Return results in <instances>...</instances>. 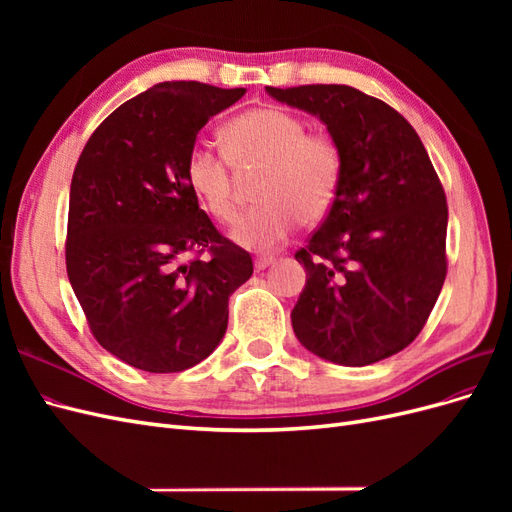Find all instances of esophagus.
I'll return each mask as SVG.
<instances>
[{
	"instance_id": "34e87169",
	"label": "esophagus",
	"mask_w": 512,
	"mask_h": 512,
	"mask_svg": "<svg viewBox=\"0 0 512 512\" xmlns=\"http://www.w3.org/2000/svg\"><path fill=\"white\" fill-rule=\"evenodd\" d=\"M273 262H275V258H273V256H258V258L254 260V267H256V271H262V269L271 267Z\"/></svg>"
}]
</instances>
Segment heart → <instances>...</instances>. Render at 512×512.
Returning a JSON list of instances; mask_svg holds the SVG:
<instances>
[{
	"label": "heart",
	"mask_w": 512,
	"mask_h": 512,
	"mask_svg": "<svg viewBox=\"0 0 512 512\" xmlns=\"http://www.w3.org/2000/svg\"><path fill=\"white\" fill-rule=\"evenodd\" d=\"M224 151L194 145L185 177L203 207L222 224L237 218L235 175L260 170V205L237 222L232 237L250 250H271L303 222L322 220L335 203L344 175V153L327 130H307L301 115L280 106H258L232 119L222 132Z\"/></svg>",
	"instance_id": "heart-1"
}]
</instances>
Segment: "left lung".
I'll return each mask as SVG.
<instances>
[{
    "instance_id": "obj_1",
    "label": "left lung",
    "mask_w": 512,
    "mask_h": 512,
    "mask_svg": "<svg viewBox=\"0 0 512 512\" xmlns=\"http://www.w3.org/2000/svg\"><path fill=\"white\" fill-rule=\"evenodd\" d=\"M320 117L344 153L327 218L294 254L307 284L292 309L299 342L363 367L410 346L446 277L448 207L440 177L393 106L348 85L267 87Z\"/></svg>"
}]
</instances>
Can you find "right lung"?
<instances>
[{
    "label": "right lung",
    "mask_w": 512,
    "mask_h": 512,
    "mask_svg": "<svg viewBox=\"0 0 512 512\" xmlns=\"http://www.w3.org/2000/svg\"><path fill=\"white\" fill-rule=\"evenodd\" d=\"M243 94L153 85L115 108L76 162L70 284L96 342L136 369L175 374L207 359L226 333L228 297L254 273L250 252L213 226L185 177L200 128Z\"/></svg>",
    "instance_id": "right-lung-1"
}]
</instances>
